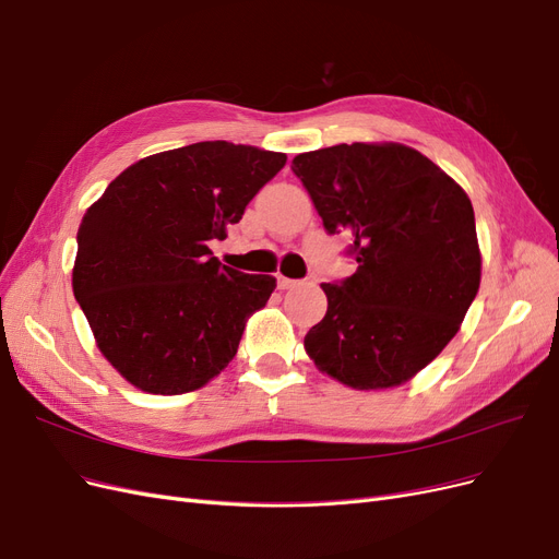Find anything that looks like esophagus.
I'll use <instances>...</instances> for the list:
<instances>
[{
    "instance_id": "34e87169",
    "label": "esophagus",
    "mask_w": 559,
    "mask_h": 559,
    "mask_svg": "<svg viewBox=\"0 0 559 559\" xmlns=\"http://www.w3.org/2000/svg\"><path fill=\"white\" fill-rule=\"evenodd\" d=\"M276 285H278V290H290V287L299 285V281H293V278L283 276V274H276Z\"/></svg>"
}]
</instances>
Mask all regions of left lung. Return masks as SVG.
<instances>
[{
    "instance_id": "left-lung-1",
    "label": "left lung",
    "mask_w": 559,
    "mask_h": 559,
    "mask_svg": "<svg viewBox=\"0 0 559 559\" xmlns=\"http://www.w3.org/2000/svg\"><path fill=\"white\" fill-rule=\"evenodd\" d=\"M329 235L353 239L357 272L322 283L326 316L306 355L361 391L401 386L459 334L479 293L481 251L461 183L401 142L334 144L295 156Z\"/></svg>"
}]
</instances>
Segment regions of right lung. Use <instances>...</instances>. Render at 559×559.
I'll use <instances>...</instances> for the list:
<instances>
[{"mask_svg":"<svg viewBox=\"0 0 559 559\" xmlns=\"http://www.w3.org/2000/svg\"><path fill=\"white\" fill-rule=\"evenodd\" d=\"M287 156L253 144L195 142L129 165L82 216L73 295L96 347L147 394L212 382L237 355L276 278L212 258Z\"/></svg>","mask_w":559,"mask_h":559,"instance_id":"add662e5","label":"right lung"}]
</instances>
